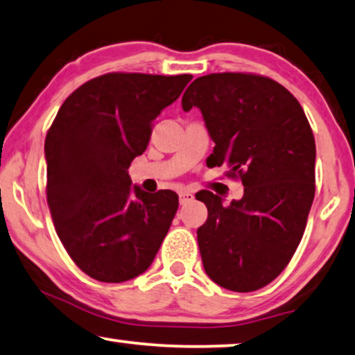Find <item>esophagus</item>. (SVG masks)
Returning a JSON list of instances; mask_svg holds the SVG:
<instances>
[{
  "label": "esophagus",
  "instance_id": "1",
  "mask_svg": "<svg viewBox=\"0 0 355 355\" xmlns=\"http://www.w3.org/2000/svg\"><path fill=\"white\" fill-rule=\"evenodd\" d=\"M192 200H193V195L187 192V190H181V192H179V203L181 205H186L189 202H192Z\"/></svg>",
  "mask_w": 355,
  "mask_h": 355
}]
</instances>
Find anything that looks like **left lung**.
<instances>
[{
  "mask_svg": "<svg viewBox=\"0 0 355 355\" xmlns=\"http://www.w3.org/2000/svg\"><path fill=\"white\" fill-rule=\"evenodd\" d=\"M198 107L214 141L211 166L227 165L243 197L224 207L197 192L208 219L197 230L203 267L223 288L248 293L282 274L304 234L315 195V141L295 96L256 73L200 76L182 96Z\"/></svg>",
  "mask_w": 355,
  "mask_h": 355,
  "instance_id": "left-lung-1",
  "label": "left lung"
}]
</instances>
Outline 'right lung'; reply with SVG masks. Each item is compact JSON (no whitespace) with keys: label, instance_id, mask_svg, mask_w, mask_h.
Returning <instances> with one entry per match:
<instances>
[{"label":"right lung","instance_id":"1","mask_svg":"<svg viewBox=\"0 0 355 355\" xmlns=\"http://www.w3.org/2000/svg\"><path fill=\"white\" fill-rule=\"evenodd\" d=\"M192 75L114 71L64 101L44 141L46 198L55 232L73 263L105 284L148 269L179 207L173 190L131 187L152 121L181 96Z\"/></svg>","mask_w":355,"mask_h":355}]
</instances>
